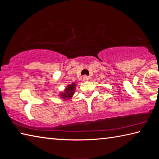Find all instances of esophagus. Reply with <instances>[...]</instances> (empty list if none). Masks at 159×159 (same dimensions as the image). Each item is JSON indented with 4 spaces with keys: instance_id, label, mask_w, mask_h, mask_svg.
I'll use <instances>...</instances> for the list:
<instances>
[{
    "instance_id": "esophagus-1",
    "label": "esophagus",
    "mask_w": 159,
    "mask_h": 159,
    "mask_svg": "<svg viewBox=\"0 0 159 159\" xmlns=\"http://www.w3.org/2000/svg\"><path fill=\"white\" fill-rule=\"evenodd\" d=\"M88 80H89V78H88L87 76H84L83 77V80L84 82H87L88 81Z\"/></svg>"
}]
</instances>
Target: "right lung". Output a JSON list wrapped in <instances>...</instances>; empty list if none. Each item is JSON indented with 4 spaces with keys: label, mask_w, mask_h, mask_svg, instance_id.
<instances>
[{
    "label": "right lung",
    "mask_w": 159,
    "mask_h": 159,
    "mask_svg": "<svg viewBox=\"0 0 159 159\" xmlns=\"http://www.w3.org/2000/svg\"><path fill=\"white\" fill-rule=\"evenodd\" d=\"M76 88V83H72L71 84L67 85L66 87L64 88V91L60 92V94H59V96H60L62 99H64V100H69V99H71L74 95Z\"/></svg>",
    "instance_id": "add662e5"
}]
</instances>
